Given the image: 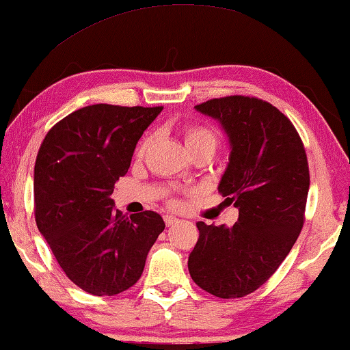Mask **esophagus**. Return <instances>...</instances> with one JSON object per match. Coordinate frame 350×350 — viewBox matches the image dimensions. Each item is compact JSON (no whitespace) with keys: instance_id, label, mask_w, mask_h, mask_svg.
Segmentation results:
<instances>
[{"instance_id":"34e87169","label":"esophagus","mask_w":350,"mask_h":350,"mask_svg":"<svg viewBox=\"0 0 350 350\" xmlns=\"http://www.w3.org/2000/svg\"><path fill=\"white\" fill-rule=\"evenodd\" d=\"M164 220H165V225H167V226H172V225L178 224V221H180V220L176 219V217H174V215H165Z\"/></svg>"}]
</instances>
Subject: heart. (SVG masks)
<instances>
[{"instance_id":"obj_1","label":"heart","mask_w":350,"mask_h":350,"mask_svg":"<svg viewBox=\"0 0 350 350\" xmlns=\"http://www.w3.org/2000/svg\"><path fill=\"white\" fill-rule=\"evenodd\" d=\"M183 139H185V146L189 152H196V151H206L212 156L217 149V135L212 131L211 129L202 125H186L183 129ZM149 144V138L144 139L142 143V146L138 149V156H143L144 151H146Z\"/></svg>"}]
</instances>
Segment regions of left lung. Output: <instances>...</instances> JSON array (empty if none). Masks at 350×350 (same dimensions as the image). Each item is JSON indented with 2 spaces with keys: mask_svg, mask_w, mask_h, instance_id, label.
<instances>
[{
  "mask_svg": "<svg viewBox=\"0 0 350 350\" xmlns=\"http://www.w3.org/2000/svg\"><path fill=\"white\" fill-rule=\"evenodd\" d=\"M194 109L228 138L219 191L239 217L230 228L198 221L188 270L204 291L243 297L275 273L301 233L310 185L306 149L291 120L262 99L226 96Z\"/></svg>",
  "mask_w": 350,
  "mask_h": 350,
  "instance_id": "obj_1",
  "label": "left lung"
}]
</instances>
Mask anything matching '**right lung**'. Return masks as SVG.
I'll return each mask as SVG.
<instances>
[{
	"label": "right lung",
	"mask_w": 350,
	"mask_h": 350,
	"mask_svg": "<svg viewBox=\"0 0 350 350\" xmlns=\"http://www.w3.org/2000/svg\"><path fill=\"white\" fill-rule=\"evenodd\" d=\"M161 111L93 104L57 122L40 146L33 174L36 226L67 278L93 296L131 288L165 228L157 212L129 219L111 199L136 143Z\"/></svg>",
	"instance_id": "obj_1"
}]
</instances>
